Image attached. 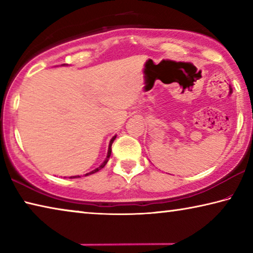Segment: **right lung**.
I'll list each match as a JSON object with an SVG mask.
<instances>
[{"label": "right lung", "mask_w": 253, "mask_h": 253, "mask_svg": "<svg viewBox=\"0 0 253 253\" xmlns=\"http://www.w3.org/2000/svg\"><path fill=\"white\" fill-rule=\"evenodd\" d=\"M115 138H116V136H114L113 138H111V140H110V143H109V148H108V154H107V157H106V160H105V162L102 163V164L99 166V168L98 169H96L95 170H92V172H90V173H88V174H85V175H89V174H93V173H97L98 170H100L101 169H104L105 168V165L107 164V162H108V160H109V157H110V154H111V145H113V143H114V140H115ZM77 176H72V177H70V178H76ZM78 177H80V176H78Z\"/></svg>", "instance_id": "1"}]
</instances>
